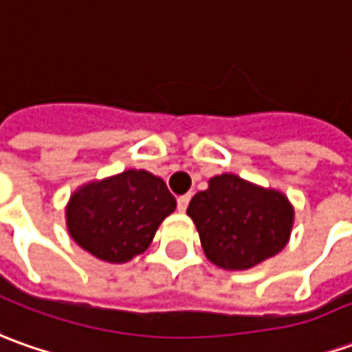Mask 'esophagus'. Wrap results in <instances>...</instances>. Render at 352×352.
I'll return each instance as SVG.
<instances>
[{"label":"esophagus","instance_id":"obj_1","mask_svg":"<svg viewBox=\"0 0 352 352\" xmlns=\"http://www.w3.org/2000/svg\"><path fill=\"white\" fill-rule=\"evenodd\" d=\"M188 202H190V195H183L177 198V208L181 210V212H185L186 206H188Z\"/></svg>","mask_w":352,"mask_h":352}]
</instances>
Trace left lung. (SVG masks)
<instances>
[{"label":"left lung","mask_w":352,"mask_h":352,"mask_svg":"<svg viewBox=\"0 0 352 352\" xmlns=\"http://www.w3.org/2000/svg\"><path fill=\"white\" fill-rule=\"evenodd\" d=\"M186 214L212 264L248 270L285 248L295 210L283 192L223 173L192 196Z\"/></svg>","instance_id":"1"}]
</instances>
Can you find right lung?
Instances as JSON below:
<instances>
[{
	"label": "right lung",
	"mask_w": 352,
	"mask_h": 352,
	"mask_svg": "<svg viewBox=\"0 0 352 352\" xmlns=\"http://www.w3.org/2000/svg\"><path fill=\"white\" fill-rule=\"evenodd\" d=\"M175 206L160 177L126 169L80 186L67 204V229L92 256L123 264L144 252Z\"/></svg>",
	"instance_id": "right-lung-1"
}]
</instances>
